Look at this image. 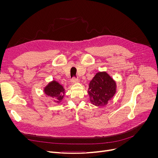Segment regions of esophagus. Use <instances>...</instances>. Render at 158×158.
<instances>
[{
    "instance_id": "esophagus-1",
    "label": "esophagus",
    "mask_w": 158,
    "mask_h": 158,
    "mask_svg": "<svg viewBox=\"0 0 158 158\" xmlns=\"http://www.w3.org/2000/svg\"><path fill=\"white\" fill-rule=\"evenodd\" d=\"M78 82V78H76L75 77H73V78H72V80H71V83L72 84H75V83Z\"/></svg>"
}]
</instances>
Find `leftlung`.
<instances>
[{"mask_svg": "<svg viewBox=\"0 0 158 158\" xmlns=\"http://www.w3.org/2000/svg\"><path fill=\"white\" fill-rule=\"evenodd\" d=\"M115 92L116 82L106 72L98 73L90 81L88 94L91 103L94 106H106Z\"/></svg>", "mask_w": 158, "mask_h": 158, "instance_id": "obj_1", "label": "left lung"}]
</instances>
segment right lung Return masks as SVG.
<instances>
[{"label": "right lung", "mask_w": 158, "mask_h": 158, "mask_svg": "<svg viewBox=\"0 0 158 158\" xmlns=\"http://www.w3.org/2000/svg\"><path fill=\"white\" fill-rule=\"evenodd\" d=\"M44 92L47 96L53 98L56 103H59L62 101L65 93L63 85L54 80L45 88Z\"/></svg>", "instance_id": "obj_1"}]
</instances>
